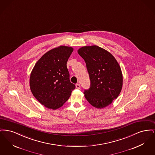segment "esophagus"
Returning a JSON list of instances; mask_svg holds the SVG:
<instances>
[{"mask_svg":"<svg viewBox=\"0 0 155 155\" xmlns=\"http://www.w3.org/2000/svg\"><path fill=\"white\" fill-rule=\"evenodd\" d=\"M75 87H76V88L80 89V85L79 84H77L75 85Z\"/></svg>","mask_w":155,"mask_h":155,"instance_id":"1","label":"esophagus"}]
</instances>
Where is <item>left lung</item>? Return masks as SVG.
<instances>
[{
    "instance_id": "left-lung-1",
    "label": "left lung",
    "mask_w": 155,
    "mask_h": 155,
    "mask_svg": "<svg viewBox=\"0 0 155 155\" xmlns=\"http://www.w3.org/2000/svg\"><path fill=\"white\" fill-rule=\"evenodd\" d=\"M85 60L91 86L84 92L92 106L102 109L118 97L123 87V74L117 61L110 52L96 46H85L78 50Z\"/></svg>"
}]
</instances>
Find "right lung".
Returning <instances> with one entry per match:
<instances>
[{
  "label": "right lung",
  "instance_id": "obj_1",
  "mask_svg": "<svg viewBox=\"0 0 155 155\" xmlns=\"http://www.w3.org/2000/svg\"><path fill=\"white\" fill-rule=\"evenodd\" d=\"M74 49L67 46L54 48L38 60L30 77V89L39 102L56 110L69 99L75 86L70 81L67 62Z\"/></svg>",
  "mask_w": 155,
  "mask_h": 155
}]
</instances>
